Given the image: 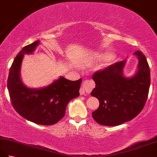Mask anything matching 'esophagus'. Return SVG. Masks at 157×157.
<instances>
[{"instance_id":"esophagus-1","label":"esophagus","mask_w":157,"mask_h":157,"mask_svg":"<svg viewBox=\"0 0 157 157\" xmlns=\"http://www.w3.org/2000/svg\"><path fill=\"white\" fill-rule=\"evenodd\" d=\"M92 88V85L90 83V82H87V81L84 82L81 86L80 89H79V93H80V94L82 95L85 94L86 92L90 93L91 91Z\"/></svg>"}]
</instances>
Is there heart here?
<instances>
[{
  "instance_id": "obj_1",
  "label": "heart",
  "mask_w": 157,
  "mask_h": 157,
  "mask_svg": "<svg viewBox=\"0 0 157 157\" xmlns=\"http://www.w3.org/2000/svg\"><path fill=\"white\" fill-rule=\"evenodd\" d=\"M110 55L109 54V53H106V54H105L104 55H103V57H107V56H109Z\"/></svg>"
}]
</instances>
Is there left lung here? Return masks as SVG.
Listing matches in <instances>:
<instances>
[{
  "mask_svg": "<svg viewBox=\"0 0 157 157\" xmlns=\"http://www.w3.org/2000/svg\"><path fill=\"white\" fill-rule=\"evenodd\" d=\"M138 71L131 78L123 76L125 60L96 71L92 75L96 86L91 96L97 98L99 107L92 117L102 125L116 126L136 117L144 108L151 85V72L146 56L140 51Z\"/></svg>",
  "mask_w": 157,
  "mask_h": 157,
  "instance_id": "obj_1",
  "label": "left lung"
}]
</instances>
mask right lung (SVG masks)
Instances as JSON below:
<instances>
[{
	"label": "right lung",
	"instance_id": "add662e5",
	"mask_svg": "<svg viewBox=\"0 0 157 157\" xmlns=\"http://www.w3.org/2000/svg\"><path fill=\"white\" fill-rule=\"evenodd\" d=\"M39 40L24 46L16 56L9 70L7 88L11 104L19 114L28 121L51 125L65 114L68 102L79 96L82 79L71 81L61 77L47 87L32 89L23 84L20 68L25 54H31Z\"/></svg>",
	"mask_w": 157,
	"mask_h": 157
}]
</instances>
